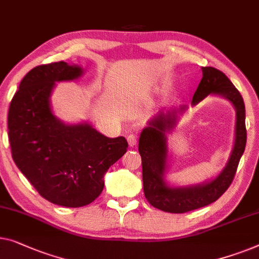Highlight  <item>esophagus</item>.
<instances>
[{
  "label": "esophagus",
  "instance_id": "34e87169",
  "mask_svg": "<svg viewBox=\"0 0 259 259\" xmlns=\"http://www.w3.org/2000/svg\"><path fill=\"white\" fill-rule=\"evenodd\" d=\"M137 141H138V137L134 136V134H130V136L127 137V142H128L130 147H134V146L137 145Z\"/></svg>",
  "mask_w": 259,
  "mask_h": 259
}]
</instances>
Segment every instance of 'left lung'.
Wrapping results in <instances>:
<instances>
[{
	"instance_id": "left-lung-1",
	"label": "left lung",
	"mask_w": 259,
	"mask_h": 259,
	"mask_svg": "<svg viewBox=\"0 0 259 259\" xmlns=\"http://www.w3.org/2000/svg\"><path fill=\"white\" fill-rule=\"evenodd\" d=\"M203 77L194 93L192 105H196L209 95L222 96L230 100L236 108L235 145L227 166L212 181L203 185L170 188L164 183L167 160L166 132L176 121V112H163L152 119L148 127L142 130L139 139V153L142 162L144 193L149 203L160 210L183 213L205 207L226 193L235 178L239 160L245 149V105L241 93L222 71L211 66L202 67ZM186 107H181V111Z\"/></svg>"
}]
</instances>
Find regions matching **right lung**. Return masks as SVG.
Returning <instances> with one entry per match:
<instances>
[{"mask_svg": "<svg viewBox=\"0 0 259 259\" xmlns=\"http://www.w3.org/2000/svg\"><path fill=\"white\" fill-rule=\"evenodd\" d=\"M65 62L33 67L11 99L8 134L11 155L40 196L69 208L88 205L102 194L104 175L125 154L123 137L107 138L89 123L65 125L52 114L55 81L81 76Z\"/></svg>", "mask_w": 259, "mask_h": 259, "instance_id": "obj_1", "label": "right lung"}]
</instances>
